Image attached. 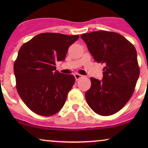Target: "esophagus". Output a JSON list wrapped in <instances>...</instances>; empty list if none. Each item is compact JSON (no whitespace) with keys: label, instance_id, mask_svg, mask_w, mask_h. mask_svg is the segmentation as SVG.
I'll list each match as a JSON object with an SVG mask.
<instances>
[{"label":"esophagus","instance_id":"1","mask_svg":"<svg viewBox=\"0 0 148 148\" xmlns=\"http://www.w3.org/2000/svg\"><path fill=\"white\" fill-rule=\"evenodd\" d=\"M74 76H75V78L76 80L79 79L80 78H82V77H84L83 75H80L79 73H75L74 75Z\"/></svg>","mask_w":148,"mask_h":148}]
</instances>
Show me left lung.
I'll use <instances>...</instances> for the list:
<instances>
[{
  "label": "left lung",
  "instance_id": "1",
  "mask_svg": "<svg viewBox=\"0 0 148 148\" xmlns=\"http://www.w3.org/2000/svg\"><path fill=\"white\" fill-rule=\"evenodd\" d=\"M81 38L95 61L105 65L102 81L90 78L87 103L99 115L114 114L124 107L135 90L139 76L136 49L116 32H93Z\"/></svg>",
  "mask_w": 148,
  "mask_h": 148
}]
</instances>
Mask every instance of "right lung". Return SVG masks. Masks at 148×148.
Listing matches in <instances>:
<instances>
[{"instance_id": "right-lung-1", "label": "right lung", "mask_w": 148, "mask_h": 148, "mask_svg": "<svg viewBox=\"0 0 148 148\" xmlns=\"http://www.w3.org/2000/svg\"><path fill=\"white\" fill-rule=\"evenodd\" d=\"M79 37L42 33L20 48L14 63L16 88L23 102L36 114L52 116L64 106L75 78L56 70V62L65 59L69 47Z\"/></svg>"}]
</instances>
